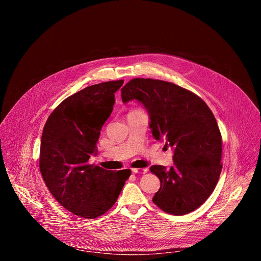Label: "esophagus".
<instances>
[{"label": "esophagus", "instance_id": "esophagus-1", "mask_svg": "<svg viewBox=\"0 0 261 261\" xmlns=\"http://www.w3.org/2000/svg\"><path fill=\"white\" fill-rule=\"evenodd\" d=\"M147 168H132L133 173H146Z\"/></svg>", "mask_w": 261, "mask_h": 261}]
</instances>
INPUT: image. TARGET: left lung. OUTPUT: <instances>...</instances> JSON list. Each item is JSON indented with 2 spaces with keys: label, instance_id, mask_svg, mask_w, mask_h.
<instances>
[{
  "label": "left lung",
  "instance_id": "obj_1",
  "mask_svg": "<svg viewBox=\"0 0 261 261\" xmlns=\"http://www.w3.org/2000/svg\"><path fill=\"white\" fill-rule=\"evenodd\" d=\"M121 91L124 103L136 100L145 107L154 138L173 148L169 169L150 168L161 184L153 202L176 216L195 211L213 193L222 170V137L212 110L194 93L164 81L133 79Z\"/></svg>",
  "mask_w": 261,
  "mask_h": 261
}]
</instances>
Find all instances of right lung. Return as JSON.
Returning <instances> with one entry per match:
<instances>
[{"mask_svg":"<svg viewBox=\"0 0 261 261\" xmlns=\"http://www.w3.org/2000/svg\"><path fill=\"white\" fill-rule=\"evenodd\" d=\"M123 84L122 80L102 83L73 94L53 111L43 128L40 172L56 200L79 217L105 214L131 174L130 169L115 172L88 163Z\"/></svg>","mask_w":261,"mask_h":261,"instance_id":"1","label":"right lung"}]
</instances>
